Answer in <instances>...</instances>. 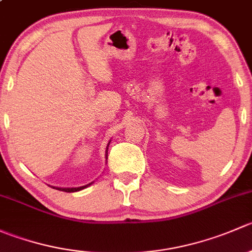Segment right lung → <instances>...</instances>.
I'll return each mask as SVG.
<instances>
[{
	"label": "right lung",
	"instance_id": "1",
	"mask_svg": "<svg viewBox=\"0 0 252 252\" xmlns=\"http://www.w3.org/2000/svg\"><path fill=\"white\" fill-rule=\"evenodd\" d=\"M110 144H111V140L108 141V144H107V147H106V159H107V154H108V146H110ZM94 182H91V183H89V184H86V185H83V187H78V188H60V187H51V188H53V189H56V190H61V191H64V192H75V191H80V190H83V189H85V188H88V187H90L91 184H93Z\"/></svg>",
	"mask_w": 252,
	"mask_h": 252
}]
</instances>
